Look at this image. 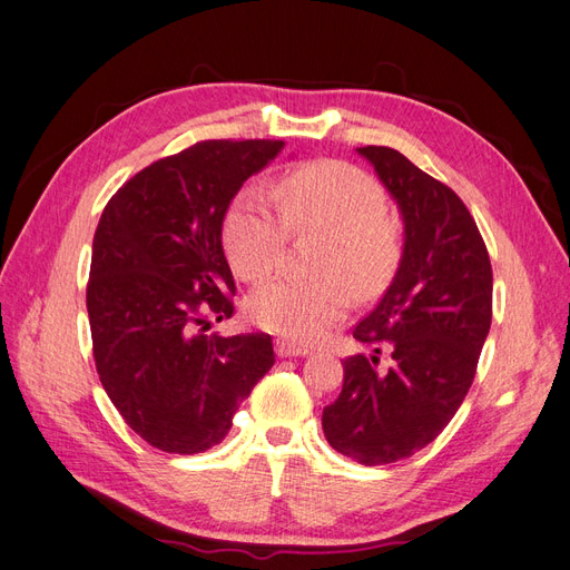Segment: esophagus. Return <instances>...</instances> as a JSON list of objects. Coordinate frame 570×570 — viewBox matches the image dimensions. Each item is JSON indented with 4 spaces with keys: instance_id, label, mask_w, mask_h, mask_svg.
<instances>
[{
    "instance_id": "obj_1",
    "label": "esophagus",
    "mask_w": 570,
    "mask_h": 570,
    "mask_svg": "<svg viewBox=\"0 0 570 570\" xmlns=\"http://www.w3.org/2000/svg\"><path fill=\"white\" fill-rule=\"evenodd\" d=\"M275 354L283 356V358H289V356H306L308 350L302 347V344H297V342L281 337V340H275Z\"/></svg>"
}]
</instances>
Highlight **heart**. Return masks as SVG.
Here are the masks:
<instances>
[{"label": "heart", "mask_w": 570, "mask_h": 570, "mask_svg": "<svg viewBox=\"0 0 570 570\" xmlns=\"http://www.w3.org/2000/svg\"><path fill=\"white\" fill-rule=\"evenodd\" d=\"M278 209L262 187L247 185L226 216V249L245 281L278 266L289 230L323 233L316 271L321 278H273L247 302L249 318L299 342L325 335L358 295H375L400 264V230L387 218V197L364 170L342 161L299 166L278 185Z\"/></svg>", "instance_id": "1"}]
</instances>
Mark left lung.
I'll use <instances>...</instances> for the list:
<instances>
[{
	"label": "left lung",
	"mask_w": 570,
	"mask_h": 570,
	"mask_svg": "<svg viewBox=\"0 0 570 570\" xmlns=\"http://www.w3.org/2000/svg\"><path fill=\"white\" fill-rule=\"evenodd\" d=\"M404 220L390 287L354 337L373 356L344 358L337 400L323 409L333 450L364 465L421 452L454 419L492 323V266L471 212L452 187L392 147H358ZM391 352L381 370L380 350Z\"/></svg>",
	"instance_id": "left-lung-1"
}]
</instances>
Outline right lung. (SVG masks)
<instances>
[{"label": "right lung", "mask_w": 570, "mask_h": 570, "mask_svg": "<svg viewBox=\"0 0 570 570\" xmlns=\"http://www.w3.org/2000/svg\"><path fill=\"white\" fill-rule=\"evenodd\" d=\"M283 140H206L154 161L101 212L88 316L99 381L124 421L168 454L228 435L237 406L275 364L266 333L223 337L235 281L223 218Z\"/></svg>", "instance_id": "obj_1"}]
</instances>
